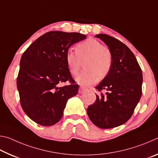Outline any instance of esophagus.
I'll return each mask as SVG.
<instances>
[{
	"label": "esophagus",
	"mask_w": 158,
	"mask_h": 158,
	"mask_svg": "<svg viewBox=\"0 0 158 158\" xmlns=\"http://www.w3.org/2000/svg\"><path fill=\"white\" fill-rule=\"evenodd\" d=\"M86 90V88H85L84 86H80L79 87V93H82L84 91Z\"/></svg>",
	"instance_id": "1"
}]
</instances>
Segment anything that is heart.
Segmentation results:
<instances>
[{
  "label": "heart",
  "instance_id": "heart-1",
  "mask_svg": "<svg viewBox=\"0 0 158 158\" xmlns=\"http://www.w3.org/2000/svg\"><path fill=\"white\" fill-rule=\"evenodd\" d=\"M76 52L68 50L65 53V61L69 71L76 75L81 65L85 61L83 71L77 77L76 81L80 85H89L104 78L109 74L113 63L110 49L103 46L95 39H88L77 45Z\"/></svg>",
  "mask_w": 158,
  "mask_h": 158
}]
</instances>
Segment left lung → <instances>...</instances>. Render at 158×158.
Segmentation results:
<instances>
[{
	"mask_svg": "<svg viewBox=\"0 0 158 158\" xmlns=\"http://www.w3.org/2000/svg\"><path fill=\"white\" fill-rule=\"evenodd\" d=\"M95 37L110 49L113 63L109 74L95 87L107 92L96 95L87 114L96 126L109 129L125 123L132 116L142 93V72L134 53L123 42L106 34Z\"/></svg>",
	"mask_w": 158,
	"mask_h": 158,
	"instance_id": "obj_1",
	"label": "left lung"
}]
</instances>
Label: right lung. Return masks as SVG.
<instances>
[{"instance_id":"obj_1","label":"right lung","mask_w":158,"mask_h":158,"mask_svg":"<svg viewBox=\"0 0 158 158\" xmlns=\"http://www.w3.org/2000/svg\"><path fill=\"white\" fill-rule=\"evenodd\" d=\"M86 38L79 33L50 31L32 43L20 60L17 85L26 114L36 123L52 126L60 121L68 99L77 94L65 61L72 45ZM71 84L58 87L61 82Z\"/></svg>"}]
</instances>
